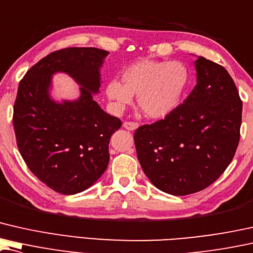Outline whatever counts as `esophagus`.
Instances as JSON below:
<instances>
[{
    "label": "esophagus",
    "mask_w": 253,
    "mask_h": 253,
    "mask_svg": "<svg viewBox=\"0 0 253 253\" xmlns=\"http://www.w3.org/2000/svg\"><path fill=\"white\" fill-rule=\"evenodd\" d=\"M138 126L139 124L137 122H132V121H126V122L123 123V127H126V130H130V131L135 130Z\"/></svg>",
    "instance_id": "obj_1"
}]
</instances>
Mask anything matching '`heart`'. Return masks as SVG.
Instances as JSON below:
<instances>
[{"mask_svg": "<svg viewBox=\"0 0 253 253\" xmlns=\"http://www.w3.org/2000/svg\"><path fill=\"white\" fill-rule=\"evenodd\" d=\"M188 81V72L180 61H135L122 73V83L112 81L106 92L119 106L127 105L137 96L138 107L151 119L169 114L177 106Z\"/></svg>", "mask_w": 253, "mask_h": 253, "instance_id": "heart-1", "label": "heart"}]
</instances>
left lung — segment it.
<instances>
[{"label": "left lung", "mask_w": 253, "mask_h": 253, "mask_svg": "<svg viewBox=\"0 0 253 253\" xmlns=\"http://www.w3.org/2000/svg\"><path fill=\"white\" fill-rule=\"evenodd\" d=\"M195 67L197 83L184 102L133 135L145 174L155 187L177 196L213 184L240 141L242 100L233 79L204 57Z\"/></svg>", "instance_id": "1"}]
</instances>
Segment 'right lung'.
Masks as SVG:
<instances>
[{"mask_svg": "<svg viewBox=\"0 0 253 253\" xmlns=\"http://www.w3.org/2000/svg\"><path fill=\"white\" fill-rule=\"evenodd\" d=\"M107 54L97 47L57 50L28 69L18 86L12 118L18 149L35 177L64 195L83 192L100 178L109 162V139L122 126L93 100ZM58 71L82 85L78 101L50 99Z\"/></svg>", "mask_w": 253, "mask_h": 253, "instance_id": "obj_1", "label": "right lung"}]
</instances>
